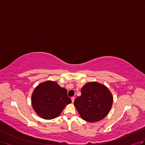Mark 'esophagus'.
I'll return each instance as SVG.
<instances>
[{
    "label": "esophagus",
    "mask_w": 145,
    "mask_h": 145,
    "mask_svg": "<svg viewBox=\"0 0 145 145\" xmlns=\"http://www.w3.org/2000/svg\"><path fill=\"white\" fill-rule=\"evenodd\" d=\"M74 99H75V97H72L71 98V100H72V103H73V102H74Z\"/></svg>",
    "instance_id": "34e87169"
}]
</instances>
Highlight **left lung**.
Returning a JSON list of instances; mask_svg holds the SVG:
<instances>
[{
  "label": "left lung",
  "mask_w": 145,
  "mask_h": 145,
  "mask_svg": "<svg viewBox=\"0 0 145 145\" xmlns=\"http://www.w3.org/2000/svg\"><path fill=\"white\" fill-rule=\"evenodd\" d=\"M109 88L97 82H89L81 88V95L74 101L81 118L89 122L102 120L108 115L113 104Z\"/></svg>",
  "instance_id": "left-lung-1"
}]
</instances>
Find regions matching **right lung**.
<instances>
[{"label":"right lung","mask_w":145,"mask_h":145,"mask_svg":"<svg viewBox=\"0 0 145 145\" xmlns=\"http://www.w3.org/2000/svg\"><path fill=\"white\" fill-rule=\"evenodd\" d=\"M31 98V106L36 114L45 120L56 118L67 105L72 103L67 89L52 81L39 84L35 88Z\"/></svg>","instance_id":"obj_1"}]
</instances>
